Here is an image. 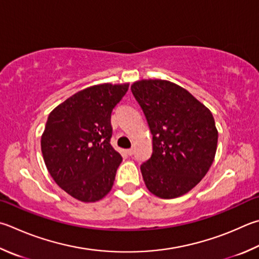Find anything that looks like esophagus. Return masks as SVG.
Listing matches in <instances>:
<instances>
[{
  "instance_id": "1",
  "label": "esophagus",
  "mask_w": 259,
  "mask_h": 259,
  "mask_svg": "<svg viewBox=\"0 0 259 259\" xmlns=\"http://www.w3.org/2000/svg\"><path fill=\"white\" fill-rule=\"evenodd\" d=\"M126 154L129 155V156H131V155H134V148H130V149H126L125 150Z\"/></svg>"
}]
</instances>
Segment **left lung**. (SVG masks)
I'll return each mask as SVG.
<instances>
[{
  "label": "left lung",
  "instance_id": "left-lung-1",
  "mask_svg": "<svg viewBox=\"0 0 259 259\" xmlns=\"http://www.w3.org/2000/svg\"><path fill=\"white\" fill-rule=\"evenodd\" d=\"M131 92L153 135L152 156L140 165L147 189L163 199L190 191L208 172L219 133L211 112L187 89L162 79H143Z\"/></svg>",
  "mask_w": 259,
  "mask_h": 259
}]
</instances>
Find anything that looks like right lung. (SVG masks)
Returning a JSON list of instances; mask_svg holds the SVG:
<instances>
[{
	"label": "right lung",
	"mask_w": 259,
	"mask_h": 259,
	"mask_svg": "<svg viewBox=\"0 0 259 259\" xmlns=\"http://www.w3.org/2000/svg\"><path fill=\"white\" fill-rule=\"evenodd\" d=\"M129 83L84 88L51 112L41 154L61 189L83 203L101 200L113 187L121 155L112 147L111 114Z\"/></svg>",
	"instance_id": "1"
}]
</instances>
